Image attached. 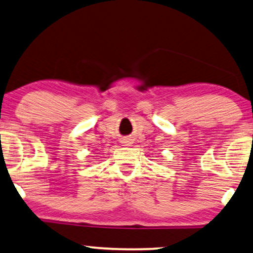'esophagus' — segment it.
<instances>
[{
	"label": "esophagus",
	"mask_w": 253,
	"mask_h": 253,
	"mask_svg": "<svg viewBox=\"0 0 253 253\" xmlns=\"http://www.w3.org/2000/svg\"><path fill=\"white\" fill-rule=\"evenodd\" d=\"M123 145L124 146H132V143H133V141H132V139H129V137H125V139H123Z\"/></svg>",
	"instance_id": "obj_1"
}]
</instances>
